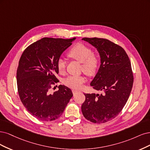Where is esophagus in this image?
Wrapping results in <instances>:
<instances>
[{
  "label": "esophagus",
  "instance_id": "34e87169",
  "mask_svg": "<svg viewBox=\"0 0 150 150\" xmlns=\"http://www.w3.org/2000/svg\"><path fill=\"white\" fill-rule=\"evenodd\" d=\"M72 92H73V94H74V95H75V94H76V93H80V91L76 90H72Z\"/></svg>",
  "mask_w": 150,
  "mask_h": 150
}]
</instances>
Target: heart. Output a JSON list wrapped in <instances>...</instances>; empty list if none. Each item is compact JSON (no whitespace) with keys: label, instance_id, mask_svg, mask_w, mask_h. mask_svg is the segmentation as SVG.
<instances>
[{"label":"heart","instance_id":"heart-1","mask_svg":"<svg viewBox=\"0 0 150 150\" xmlns=\"http://www.w3.org/2000/svg\"><path fill=\"white\" fill-rule=\"evenodd\" d=\"M68 57L81 63V70L88 76L95 75L97 72L100 65V56L93 52L92 49L83 43H77L72 47L68 52ZM65 62L60 59L57 62V69L59 73L64 74L65 71ZM86 79L83 76H69L64 80V84L73 89L80 88Z\"/></svg>","mask_w":150,"mask_h":150}]
</instances>
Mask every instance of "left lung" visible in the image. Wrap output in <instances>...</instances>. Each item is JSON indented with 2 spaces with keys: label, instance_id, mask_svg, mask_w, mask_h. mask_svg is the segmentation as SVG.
Instances as JSON below:
<instances>
[{
  "label": "left lung",
  "instance_id": "obj_1",
  "mask_svg": "<svg viewBox=\"0 0 150 150\" xmlns=\"http://www.w3.org/2000/svg\"><path fill=\"white\" fill-rule=\"evenodd\" d=\"M98 51L101 65L91 81L100 94L84 93L81 105L84 117L94 123H103L115 118L126 104L133 84L131 62L123 48L107 38H83Z\"/></svg>",
  "mask_w": 150,
  "mask_h": 150
}]
</instances>
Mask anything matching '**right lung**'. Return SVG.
Segmentation results:
<instances>
[{
	"mask_svg": "<svg viewBox=\"0 0 150 150\" xmlns=\"http://www.w3.org/2000/svg\"><path fill=\"white\" fill-rule=\"evenodd\" d=\"M75 39L44 37L28 46L20 58L17 70L19 97L38 120L49 122L59 118L73 96L64 85H60L52 94L50 90L59 81L55 76L59 74L57 62Z\"/></svg>",
	"mask_w": 150,
	"mask_h": 150,
	"instance_id": "obj_1",
	"label": "right lung"
}]
</instances>
